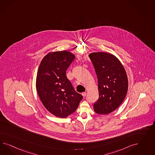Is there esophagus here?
<instances>
[{"mask_svg": "<svg viewBox=\"0 0 155 155\" xmlns=\"http://www.w3.org/2000/svg\"><path fill=\"white\" fill-rule=\"evenodd\" d=\"M86 93L85 92H83V93H82V95L84 97L86 96Z\"/></svg>", "mask_w": 155, "mask_h": 155, "instance_id": "34e87169", "label": "esophagus"}]
</instances>
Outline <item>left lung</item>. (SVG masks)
<instances>
[{"label":"left lung","mask_w":155,"mask_h":155,"mask_svg":"<svg viewBox=\"0 0 155 155\" xmlns=\"http://www.w3.org/2000/svg\"><path fill=\"white\" fill-rule=\"evenodd\" d=\"M98 78V100L93 105L95 112L106 115L122 104L128 91V78L121 62L115 56L106 52L90 53Z\"/></svg>","instance_id":"obj_1"}]
</instances>
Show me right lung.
I'll use <instances>...</instances> for the list:
<instances>
[{"instance_id": "add662e5", "label": "right lung", "mask_w": 155, "mask_h": 155, "mask_svg": "<svg viewBox=\"0 0 155 155\" xmlns=\"http://www.w3.org/2000/svg\"><path fill=\"white\" fill-rule=\"evenodd\" d=\"M75 58L71 52H50L43 58L38 69L36 89L44 107L57 117L74 113L83 98L75 91L66 71Z\"/></svg>"}]
</instances>
